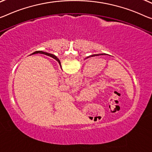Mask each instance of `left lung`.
<instances>
[{
    "label": "left lung",
    "mask_w": 152,
    "mask_h": 152,
    "mask_svg": "<svg viewBox=\"0 0 152 152\" xmlns=\"http://www.w3.org/2000/svg\"><path fill=\"white\" fill-rule=\"evenodd\" d=\"M102 54H104V53H102Z\"/></svg>",
    "instance_id": "obj_1"
}]
</instances>
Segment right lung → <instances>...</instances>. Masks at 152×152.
<instances>
[{
    "instance_id": "right-lung-1",
    "label": "right lung",
    "mask_w": 152,
    "mask_h": 152,
    "mask_svg": "<svg viewBox=\"0 0 152 152\" xmlns=\"http://www.w3.org/2000/svg\"><path fill=\"white\" fill-rule=\"evenodd\" d=\"M35 53H41V54H45V55H47V56H49L52 57V58H53V59H55L56 60H57V61L58 62V63H59V64H60V60L58 59V58L55 55L52 54V53H49L48 52H43V51H36V52H34V53H32V54H35Z\"/></svg>"
}]
</instances>
